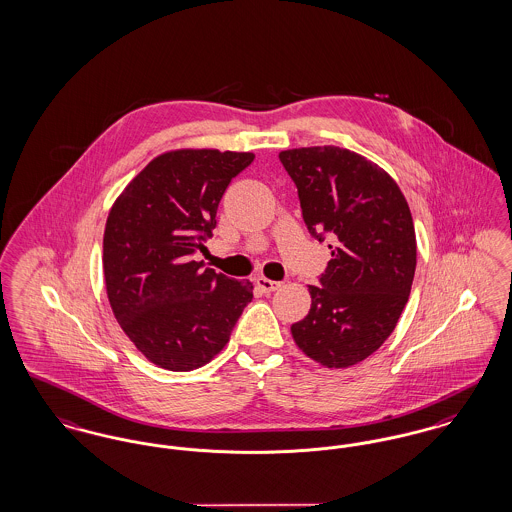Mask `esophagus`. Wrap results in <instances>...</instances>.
Wrapping results in <instances>:
<instances>
[{
	"instance_id": "esophagus-1",
	"label": "esophagus",
	"mask_w": 512,
	"mask_h": 512,
	"mask_svg": "<svg viewBox=\"0 0 512 512\" xmlns=\"http://www.w3.org/2000/svg\"><path fill=\"white\" fill-rule=\"evenodd\" d=\"M254 283L258 285V289L260 291H264V293H273V291H277L279 287H281V283L279 281H271L268 277H256L254 279Z\"/></svg>"
}]
</instances>
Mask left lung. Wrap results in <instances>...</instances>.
I'll use <instances>...</instances> for the list:
<instances>
[{
	"mask_svg": "<svg viewBox=\"0 0 512 512\" xmlns=\"http://www.w3.org/2000/svg\"><path fill=\"white\" fill-rule=\"evenodd\" d=\"M314 239L331 260L310 285V312L291 325L298 349L325 368H349L393 333L416 269V233L397 183L376 163L337 146L279 154Z\"/></svg>",
	"mask_w": 512,
	"mask_h": 512,
	"instance_id": "1",
	"label": "left lung"
}]
</instances>
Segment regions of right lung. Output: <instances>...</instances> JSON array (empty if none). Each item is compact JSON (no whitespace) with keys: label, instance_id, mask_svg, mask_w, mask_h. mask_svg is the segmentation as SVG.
I'll return each instance as SVG.
<instances>
[{"label":"right lung","instance_id":"add662e5","mask_svg":"<svg viewBox=\"0 0 512 512\" xmlns=\"http://www.w3.org/2000/svg\"><path fill=\"white\" fill-rule=\"evenodd\" d=\"M252 162L250 152H167L109 210L104 277L111 310L136 349L163 370L208 364L252 300L248 279L192 258L206 250L231 179Z\"/></svg>","mask_w":512,"mask_h":512}]
</instances>
